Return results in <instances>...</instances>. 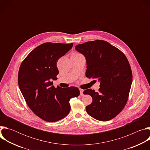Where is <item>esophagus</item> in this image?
Segmentation results:
<instances>
[{
	"label": "esophagus",
	"instance_id": "34e87169",
	"mask_svg": "<svg viewBox=\"0 0 150 150\" xmlns=\"http://www.w3.org/2000/svg\"><path fill=\"white\" fill-rule=\"evenodd\" d=\"M79 91H80V95L81 96H83V90H82V89H79Z\"/></svg>",
	"mask_w": 150,
	"mask_h": 150
}]
</instances>
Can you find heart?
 Segmentation results:
<instances>
[{
  "instance_id": "b5f03b06",
  "label": "heart",
  "mask_w": 150,
  "mask_h": 150,
  "mask_svg": "<svg viewBox=\"0 0 150 150\" xmlns=\"http://www.w3.org/2000/svg\"><path fill=\"white\" fill-rule=\"evenodd\" d=\"M74 54H78V53H74Z\"/></svg>"
}]
</instances>
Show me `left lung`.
<instances>
[{"label":"left lung","mask_w":150,"mask_h":150,"mask_svg":"<svg viewBox=\"0 0 150 150\" xmlns=\"http://www.w3.org/2000/svg\"><path fill=\"white\" fill-rule=\"evenodd\" d=\"M75 50L85 57L86 76L100 82L98 92L91 89L83 91L93 98L86 106L87 113L98 120H111L122 110L127 101L132 82L129 62L117 48L103 40L78 45Z\"/></svg>","instance_id":"left-lung-1"}]
</instances>
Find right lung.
Returning <instances> with one entry per match:
<instances>
[{
  "instance_id": "add662e5",
  "label": "right lung",
  "mask_w": 150,
  "mask_h": 150,
  "mask_svg": "<svg viewBox=\"0 0 150 150\" xmlns=\"http://www.w3.org/2000/svg\"><path fill=\"white\" fill-rule=\"evenodd\" d=\"M73 43L45 42L32 50L21 63L18 73V85L31 110L47 122H57L69 113V101L78 97V88H55L58 59L72 47Z\"/></svg>"
}]
</instances>
